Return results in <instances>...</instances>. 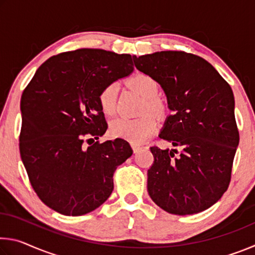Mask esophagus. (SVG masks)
<instances>
[{"label": "esophagus", "mask_w": 255, "mask_h": 255, "mask_svg": "<svg viewBox=\"0 0 255 255\" xmlns=\"http://www.w3.org/2000/svg\"><path fill=\"white\" fill-rule=\"evenodd\" d=\"M131 147H132V150H133V153H138V150L140 149V146L139 145H135V144H132L131 145Z\"/></svg>", "instance_id": "34e87169"}]
</instances>
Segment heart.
Returning a JSON list of instances; mask_svg holds the SVG:
<instances>
[{
  "label": "heart",
  "mask_w": 255,
  "mask_h": 255,
  "mask_svg": "<svg viewBox=\"0 0 255 255\" xmlns=\"http://www.w3.org/2000/svg\"><path fill=\"white\" fill-rule=\"evenodd\" d=\"M129 86L144 98L141 106L140 118L127 119L116 118L109 124V133L114 138H123L133 144H140L153 135L157 129V120L152 114L162 118L166 115L167 106L162 98L158 97L159 86L156 80L147 74H136L128 81ZM117 85H107L99 94L101 109L107 115L114 114L116 109ZM150 112L148 113V111Z\"/></svg>",
  "instance_id": "b5f03b06"
}]
</instances>
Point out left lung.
Instances as JSON below:
<instances>
[{"label": "left lung", "instance_id": "8db88e82", "mask_svg": "<svg viewBox=\"0 0 255 255\" xmlns=\"http://www.w3.org/2000/svg\"><path fill=\"white\" fill-rule=\"evenodd\" d=\"M132 58L138 71L162 86L173 111L159 137L175 149L150 147L149 197L174 215L208 209L230 185L240 140L230 84L206 59L185 51Z\"/></svg>", "mask_w": 255, "mask_h": 255}]
</instances>
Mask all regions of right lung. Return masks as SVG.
I'll use <instances>...</instances> for the list:
<instances>
[{
	"label": "right lung",
	"instance_id": "right-lung-1",
	"mask_svg": "<svg viewBox=\"0 0 255 255\" xmlns=\"http://www.w3.org/2000/svg\"><path fill=\"white\" fill-rule=\"evenodd\" d=\"M132 57L82 48L47 59L21 97V159L39 199L57 213L97 209L114 190V173L131 156L126 140L99 137L107 130L99 94L130 74Z\"/></svg>",
	"mask_w": 255,
	"mask_h": 255
}]
</instances>
